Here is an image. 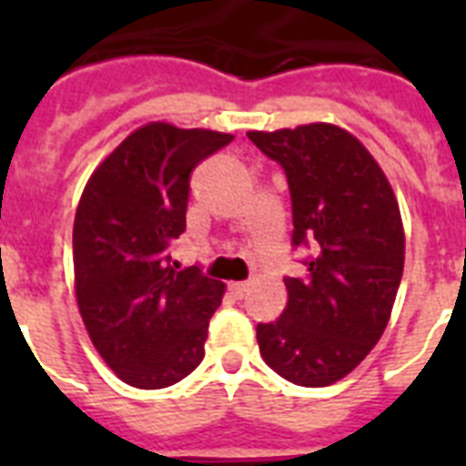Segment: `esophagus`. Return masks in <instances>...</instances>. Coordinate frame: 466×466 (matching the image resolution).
<instances>
[{
  "mask_svg": "<svg viewBox=\"0 0 466 466\" xmlns=\"http://www.w3.org/2000/svg\"><path fill=\"white\" fill-rule=\"evenodd\" d=\"M248 290H251V285L248 283H229V292H232L234 298H244V295H248Z\"/></svg>",
  "mask_w": 466,
  "mask_h": 466,
  "instance_id": "esophagus-1",
  "label": "esophagus"
}]
</instances>
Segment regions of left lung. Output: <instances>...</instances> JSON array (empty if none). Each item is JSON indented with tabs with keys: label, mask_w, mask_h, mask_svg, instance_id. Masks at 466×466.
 <instances>
[{
	"label": "left lung",
	"mask_w": 466,
	"mask_h": 466,
	"mask_svg": "<svg viewBox=\"0 0 466 466\" xmlns=\"http://www.w3.org/2000/svg\"><path fill=\"white\" fill-rule=\"evenodd\" d=\"M248 140L285 168L292 244H309L288 307L256 326L263 360L288 382L329 387L382 339L404 273V225L382 167L333 123L251 130Z\"/></svg>",
	"instance_id": "obj_1"
}]
</instances>
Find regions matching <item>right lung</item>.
<instances>
[{
  "mask_svg": "<svg viewBox=\"0 0 466 466\" xmlns=\"http://www.w3.org/2000/svg\"><path fill=\"white\" fill-rule=\"evenodd\" d=\"M234 140L157 120L137 127L84 186L72 229L75 295L91 343L130 387L161 390L200 365L225 283L176 270L190 174Z\"/></svg>",
  "mask_w": 466,
  "mask_h": 466,
  "instance_id": "right-lung-1",
  "label": "right lung"
}]
</instances>
